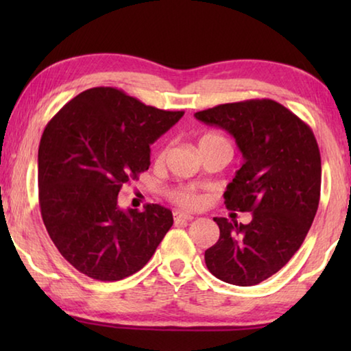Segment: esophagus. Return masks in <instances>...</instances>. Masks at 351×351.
I'll return each instance as SVG.
<instances>
[{"instance_id":"34e87169","label":"esophagus","mask_w":351,"mask_h":351,"mask_svg":"<svg viewBox=\"0 0 351 351\" xmlns=\"http://www.w3.org/2000/svg\"><path fill=\"white\" fill-rule=\"evenodd\" d=\"M175 217V223H181V221H192L193 217L192 215H187V213L184 212H175L173 213Z\"/></svg>"}]
</instances>
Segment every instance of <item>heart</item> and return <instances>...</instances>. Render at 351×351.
Instances as JSON below:
<instances>
[{"mask_svg": "<svg viewBox=\"0 0 351 351\" xmlns=\"http://www.w3.org/2000/svg\"><path fill=\"white\" fill-rule=\"evenodd\" d=\"M201 144H224V145H229V142L226 141L223 136L215 134V133H207L204 136H201L199 145ZM162 154H164V152L159 154V156H162ZM169 198L173 201V203L180 204V206L195 207V206L199 204L201 195L197 192V190H193V189H190V187H180V189L170 190Z\"/></svg>", "mask_w": 351, "mask_h": 351, "instance_id": "obj_1", "label": "heart"}]
</instances>
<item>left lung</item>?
Returning <instances> with one entry per match:
<instances>
[{
  "mask_svg": "<svg viewBox=\"0 0 351 351\" xmlns=\"http://www.w3.org/2000/svg\"><path fill=\"white\" fill-rule=\"evenodd\" d=\"M206 125L234 136L243 164L224 192L230 210L252 212L239 224L213 218L219 239L204 252L213 276L254 287L299 251L320 198V153L311 128L276 100L252 99L195 112Z\"/></svg>",
  "mask_w": 351,
  "mask_h": 351,
  "instance_id": "left-lung-1",
  "label": "left lung"
}]
</instances>
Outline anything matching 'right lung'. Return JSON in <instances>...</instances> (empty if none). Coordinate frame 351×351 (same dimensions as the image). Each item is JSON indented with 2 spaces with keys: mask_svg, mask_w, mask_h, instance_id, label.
<instances>
[{
  "mask_svg": "<svg viewBox=\"0 0 351 351\" xmlns=\"http://www.w3.org/2000/svg\"><path fill=\"white\" fill-rule=\"evenodd\" d=\"M182 116L99 86L69 100L46 125L38 147L41 218L82 274L122 280L144 268L169 232L170 209L123 210L117 195L148 170L150 145Z\"/></svg>",
  "mask_w": 351,
  "mask_h": 351,
  "instance_id": "add662e5",
  "label": "right lung"
}]
</instances>
